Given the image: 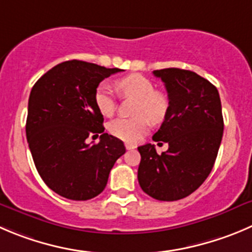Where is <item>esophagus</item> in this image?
Instances as JSON below:
<instances>
[{
    "label": "esophagus",
    "mask_w": 252,
    "mask_h": 252,
    "mask_svg": "<svg viewBox=\"0 0 252 252\" xmlns=\"http://www.w3.org/2000/svg\"><path fill=\"white\" fill-rule=\"evenodd\" d=\"M126 150H128V151H131V150H135L136 148V145H132V143H126Z\"/></svg>",
    "instance_id": "1"
}]
</instances>
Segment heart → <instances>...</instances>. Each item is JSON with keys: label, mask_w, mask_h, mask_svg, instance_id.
I'll return each mask as SVG.
<instances>
[{"label": "heart", "mask_w": 252, "mask_h": 252, "mask_svg": "<svg viewBox=\"0 0 252 252\" xmlns=\"http://www.w3.org/2000/svg\"><path fill=\"white\" fill-rule=\"evenodd\" d=\"M119 92L124 96L137 99L131 119L112 120L109 124V131L112 136L135 143L142 138L152 124H160L167 116L169 109L168 96L163 92L155 90V84L141 74H130L117 80ZM94 104L104 116H111L116 109V97L111 86L102 83L95 90Z\"/></svg>", "instance_id": "obj_1"}]
</instances>
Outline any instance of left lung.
Wrapping results in <instances>:
<instances>
[{
	"label": "left lung",
	"instance_id": "left-lung-1",
	"mask_svg": "<svg viewBox=\"0 0 252 252\" xmlns=\"http://www.w3.org/2000/svg\"><path fill=\"white\" fill-rule=\"evenodd\" d=\"M164 83L169 109L153 141L168 143L158 155L155 145L138 147L137 178L150 196L163 202L183 199L199 188L214 167L224 120L218 89L190 70H153Z\"/></svg>",
	"mask_w": 252,
	"mask_h": 252
}]
</instances>
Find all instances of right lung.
I'll use <instances>...</instances> for the list:
<instances>
[{
	"label": "right lung",
	"mask_w": 252,
	"mask_h": 252,
	"mask_svg": "<svg viewBox=\"0 0 252 252\" xmlns=\"http://www.w3.org/2000/svg\"><path fill=\"white\" fill-rule=\"evenodd\" d=\"M119 71L74 59L48 70L32 88L26 124L31 153L44 183L66 199L99 195L126 152L121 140L104 133V117L94 104L99 84ZM99 133V144L86 143Z\"/></svg>",
	"instance_id": "1"
}]
</instances>
